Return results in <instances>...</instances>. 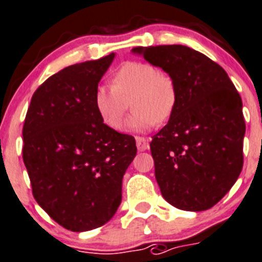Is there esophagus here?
Segmentation results:
<instances>
[{
    "mask_svg": "<svg viewBox=\"0 0 262 262\" xmlns=\"http://www.w3.org/2000/svg\"><path fill=\"white\" fill-rule=\"evenodd\" d=\"M136 143H137V148L138 151H146L150 146H148V141L143 137H137L136 138Z\"/></svg>",
    "mask_w": 262,
    "mask_h": 262,
    "instance_id": "34e87169",
    "label": "esophagus"
}]
</instances>
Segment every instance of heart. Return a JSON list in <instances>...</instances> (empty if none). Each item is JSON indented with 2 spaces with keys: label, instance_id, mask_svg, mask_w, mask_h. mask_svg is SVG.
<instances>
[{
  "label": "heart",
  "instance_id": "heart-1",
  "mask_svg": "<svg viewBox=\"0 0 262 262\" xmlns=\"http://www.w3.org/2000/svg\"><path fill=\"white\" fill-rule=\"evenodd\" d=\"M133 94L134 114L126 126L136 133L150 130L156 121L169 119L177 104V90L170 76L150 63L130 62L117 70L114 85H99L95 89L94 106L102 121L119 130L126 114L124 98Z\"/></svg>",
  "mask_w": 262,
  "mask_h": 262
}]
</instances>
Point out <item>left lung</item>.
Instances as JSON below:
<instances>
[{
  "label": "left lung",
  "instance_id": "1",
  "mask_svg": "<svg viewBox=\"0 0 262 262\" xmlns=\"http://www.w3.org/2000/svg\"><path fill=\"white\" fill-rule=\"evenodd\" d=\"M172 77L177 104L150 143L163 198L178 209L212 208L243 168L242 98L224 68L183 45L134 48Z\"/></svg>",
  "mask_w": 262,
  "mask_h": 262
}]
</instances>
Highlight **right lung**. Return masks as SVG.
<instances>
[{"label": "right lung", "mask_w": 262, "mask_h": 262, "mask_svg": "<svg viewBox=\"0 0 262 262\" xmlns=\"http://www.w3.org/2000/svg\"><path fill=\"white\" fill-rule=\"evenodd\" d=\"M116 54L70 66L35 92L23 126V161L41 208L71 231L114 217L123 177L137 154L134 137L102 121L94 92Z\"/></svg>", "instance_id": "1"}]
</instances>
